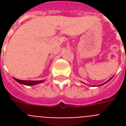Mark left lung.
I'll use <instances>...</instances> for the list:
<instances>
[{
    "instance_id": "1",
    "label": "left lung",
    "mask_w": 126,
    "mask_h": 126,
    "mask_svg": "<svg viewBox=\"0 0 126 126\" xmlns=\"http://www.w3.org/2000/svg\"><path fill=\"white\" fill-rule=\"evenodd\" d=\"M112 78H110V79H109V80H107V82H105V83H104V84H101V85H99V86H102V85H103V84H106V83H107V82H109V81L110 80H111V79H112ZM82 83H84V82H82ZM84 84H85V83H84Z\"/></svg>"
}]
</instances>
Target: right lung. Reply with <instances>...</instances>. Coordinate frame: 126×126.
Returning a JSON list of instances; mask_svg holds the SVG:
<instances>
[{
	"label": "right lung",
	"mask_w": 126,
	"mask_h": 126,
	"mask_svg": "<svg viewBox=\"0 0 126 126\" xmlns=\"http://www.w3.org/2000/svg\"><path fill=\"white\" fill-rule=\"evenodd\" d=\"M15 80L17 81V82L23 85H25V86H34L36 84H40V83L44 82L45 80H37V81H32V80H18V79L14 78Z\"/></svg>",
	"instance_id": "right-lung-1"
}]
</instances>
